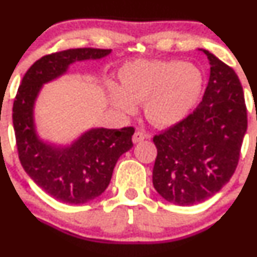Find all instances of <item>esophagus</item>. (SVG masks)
Listing matches in <instances>:
<instances>
[{
    "label": "esophagus",
    "mask_w": 257,
    "mask_h": 257,
    "mask_svg": "<svg viewBox=\"0 0 257 257\" xmlns=\"http://www.w3.org/2000/svg\"><path fill=\"white\" fill-rule=\"evenodd\" d=\"M148 138V136L147 134H144L143 132H136V133L133 134V138H132V141H133V143L134 144H137V143H139V142H142V141H144V139H147Z\"/></svg>",
    "instance_id": "1"
}]
</instances>
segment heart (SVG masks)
Listing matches in <instances>:
<instances>
[{"mask_svg":"<svg viewBox=\"0 0 257 257\" xmlns=\"http://www.w3.org/2000/svg\"><path fill=\"white\" fill-rule=\"evenodd\" d=\"M120 87L108 83L110 103L132 115L144 102V114L157 126H173L189 115L203 89V74L190 63L136 59L119 71Z\"/></svg>","mask_w":257,"mask_h":257,"instance_id":"obj_1","label":"heart"}]
</instances>
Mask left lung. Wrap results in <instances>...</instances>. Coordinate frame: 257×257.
<instances>
[{"instance_id":"1","label":"left lung","mask_w":257,"mask_h":257,"mask_svg":"<svg viewBox=\"0 0 257 257\" xmlns=\"http://www.w3.org/2000/svg\"><path fill=\"white\" fill-rule=\"evenodd\" d=\"M210 77L193 113L153 138V185L175 205H194L221 190L237 167L247 129L243 90L234 69L206 49Z\"/></svg>"}]
</instances>
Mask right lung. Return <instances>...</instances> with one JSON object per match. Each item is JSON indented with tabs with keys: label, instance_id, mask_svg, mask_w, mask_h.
<instances>
[{
	"label": "right lung",
	"instance_id": "right-lung-1",
	"mask_svg": "<svg viewBox=\"0 0 257 257\" xmlns=\"http://www.w3.org/2000/svg\"><path fill=\"white\" fill-rule=\"evenodd\" d=\"M110 52L74 48L48 54L30 67L17 90L12 120L20 162L28 177L62 203L84 204L104 193L118 159L133 147L134 128H90L71 144H53L38 136L36 100L43 84L66 74L71 64Z\"/></svg>",
	"mask_w": 257,
	"mask_h": 257
}]
</instances>
